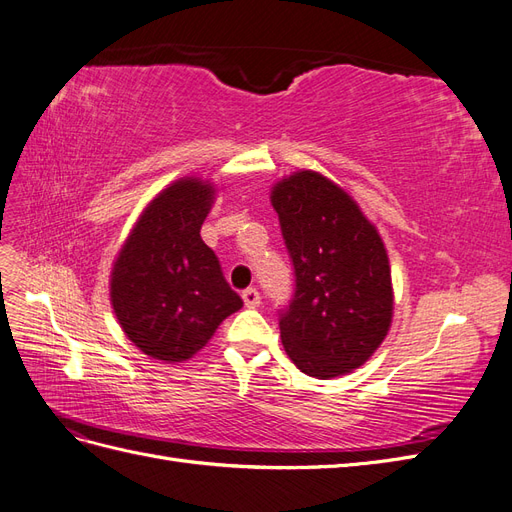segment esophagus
Instances as JSON below:
<instances>
[{
	"label": "esophagus",
	"instance_id": "esophagus-1",
	"mask_svg": "<svg viewBox=\"0 0 512 512\" xmlns=\"http://www.w3.org/2000/svg\"><path fill=\"white\" fill-rule=\"evenodd\" d=\"M241 297H243L245 307H258L260 305V292L256 288H245Z\"/></svg>",
	"mask_w": 512,
	"mask_h": 512
}]
</instances>
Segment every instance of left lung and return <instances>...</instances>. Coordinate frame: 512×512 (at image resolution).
Listing matches in <instances>:
<instances>
[{
    "instance_id": "left-lung-1",
    "label": "left lung",
    "mask_w": 512,
    "mask_h": 512,
    "mask_svg": "<svg viewBox=\"0 0 512 512\" xmlns=\"http://www.w3.org/2000/svg\"><path fill=\"white\" fill-rule=\"evenodd\" d=\"M294 267V294L280 312L282 344L303 374H350L378 350L393 318L391 267L376 226L354 200L314 170L273 185Z\"/></svg>"
}]
</instances>
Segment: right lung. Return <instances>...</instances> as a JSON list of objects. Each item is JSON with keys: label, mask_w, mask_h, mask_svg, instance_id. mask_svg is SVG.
<instances>
[{"label": "right lung", "mask_w": 512, "mask_h": 512, "mask_svg": "<svg viewBox=\"0 0 512 512\" xmlns=\"http://www.w3.org/2000/svg\"><path fill=\"white\" fill-rule=\"evenodd\" d=\"M213 196V185L196 177L170 183L147 205L113 265L115 316L151 359H190L243 307L218 256L200 239Z\"/></svg>", "instance_id": "add662e5"}]
</instances>
